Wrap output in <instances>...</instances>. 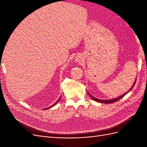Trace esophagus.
<instances>
[{
    "label": "esophagus",
    "mask_w": 147,
    "mask_h": 147,
    "mask_svg": "<svg viewBox=\"0 0 147 147\" xmlns=\"http://www.w3.org/2000/svg\"><path fill=\"white\" fill-rule=\"evenodd\" d=\"M75 61H76V62H77V63H80V62H82V58L81 57V56H77L75 57Z\"/></svg>",
    "instance_id": "esophagus-1"
}]
</instances>
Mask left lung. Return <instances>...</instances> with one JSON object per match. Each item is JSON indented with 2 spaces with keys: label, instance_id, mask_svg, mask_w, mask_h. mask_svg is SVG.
<instances>
[{
  "label": "left lung",
  "instance_id": "left-lung-1",
  "mask_svg": "<svg viewBox=\"0 0 147 147\" xmlns=\"http://www.w3.org/2000/svg\"><path fill=\"white\" fill-rule=\"evenodd\" d=\"M135 83H136V82H134V84H133V86H132V87L131 88V90H129V91H130L132 89V88L134 87V84H135ZM128 91V92H129ZM127 92H126L125 94H124L123 95H122L121 96H120V97H118V98H116V99H111V100H100V99H96V98H95V97H92L90 93L88 92V94L90 95L91 97H92V99H93V100H94L95 101H96V102H101V103H104V104H110V103H113V102H117V101H118V100H119V99H121L122 97H123L124 96H125Z\"/></svg>",
  "mask_w": 147,
  "mask_h": 147
}]
</instances>
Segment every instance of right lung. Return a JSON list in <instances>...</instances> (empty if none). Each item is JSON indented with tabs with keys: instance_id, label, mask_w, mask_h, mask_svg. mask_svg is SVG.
<instances>
[{
	"instance_id": "obj_1",
	"label": "right lung",
	"mask_w": 147,
	"mask_h": 147,
	"mask_svg": "<svg viewBox=\"0 0 147 147\" xmlns=\"http://www.w3.org/2000/svg\"><path fill=\"white\" fill-rule=\"evenodd\" d=\"M59 100V99L58 100H57V102H56V103H55V104H54V105H52L51 107H53V106H54V105H55V104H56V103H57V102H58ZM49 108H50V107H49ZM47 109H48V108H47Z\"/></svg>"
}]
</instances>
